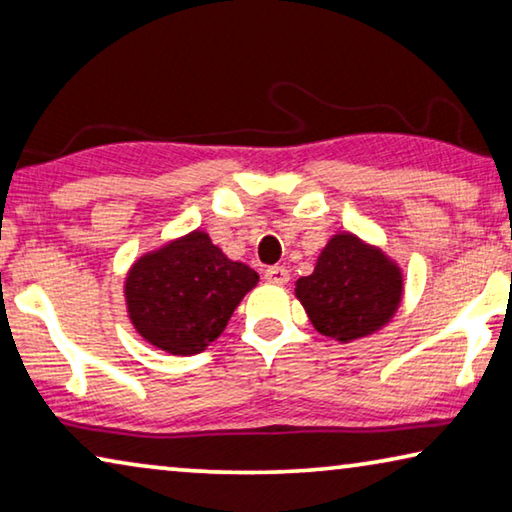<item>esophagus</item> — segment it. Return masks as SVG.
Returning a JSON list of instances; mask_svg holds the SVG:
<instances>
[{
  "mask_svg": "<svg viewBox=\"0 0 512 512\" xmlns=\"http://www.w3.org/2000/svg\"><path fill=\"white\" fill-rule=\"evenodd\" d=\"M264 280L271 282V285H285L289 280V271L285 266H271V269L264 271Z\"/></svg>",
  "mask_w": 512,
  "mask_h": 512,
  "instance_id": "obj_1",
  "label": "esophagus"
}]
</instances>
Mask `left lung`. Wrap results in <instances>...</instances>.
<instances>
[{
    "mask_svg": "<svg viewBox=\"0 0 512 512\" xmlns=\"http://www.w3.org/2000/svg\"><path fill=\"white\" fill-rule=\"evenodd\" d=\"M294 291L316 332L346 344L392 321L403 298V273L378 246L339 232Z\"/></svg>",
    "mask_w": 512,
    "mask_h": 512,
    "instance_id": "1",
    "label": "left lung"
}]
</instances>
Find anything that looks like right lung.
<instances>
[{
	"mask_svg": "<svg viewBox=\"0 0 512 512\" xmlns=\"http://www.w3.org/2000/svg\"><path fill=\"white\" fill-rule=\"evenodd\" d=\"M257 282L248 264L232 262L207 232L193 230L132 264L125 278L127 316L159 351L196 355L221 337Z\"/></svg>",
	"mask_w": 512,
	"mask_h": 512,
	"instance_id": "1",
	"label": "right lung"
}]
</instances>
